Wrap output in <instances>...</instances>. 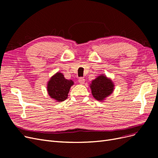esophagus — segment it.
I'll return each mask as SVG.
<instances>
[{"label":"esophagus","mask_w":158,"mask_h":158,"mask_svg":"<svg viewBox=\"0 0 158 158\" xmlns=\"http://www.w3.org/2000/svg\"><path fill=\"white\" fill-rule=\"evenodd\" d=\"M78 82L80 84H84V82H85V79L83 78H80L79 80H78Z\"/></svg>","instance_id":"esophagus-1"}]
</instances>
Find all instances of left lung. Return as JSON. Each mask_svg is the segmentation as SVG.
Masks as SVG:
<instances>
[{
    "label": "left lung",
    "instance_id": "left-lung-1",
    "mask_svg": "<svg viewBox=\"0 0 158 158\" xmlns=\"http://www.w3.org/2000/svg\"><path fill=\"white\" fill-rule=\"evenodd\" d=\"M89 87L93 97L99 102H103L113 92L114 85L111 78L101 74L92 81Z\"/></svg>",
    "mask_w": 158,
    "mask_h": 158
}]
</instances>
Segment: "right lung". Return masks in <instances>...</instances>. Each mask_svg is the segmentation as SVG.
<instances>
[{
    "instance_id": "obj_1",
    "label": "right lung",
    "mask_w": 158,
    "mask_h": 158,
    "mask_svg": "<svg viewBox=\"0 0 158 158\" xmlns=\"http://www.w3.org/2000/svg\"><path fill=\"white\" fill-rule=\"evenodd\" d=\"M74 82L64 78L61 73H56L47 82V89L51 98L56 102H63L68 98V94Z\"/></svg>"
}]
</instances>
